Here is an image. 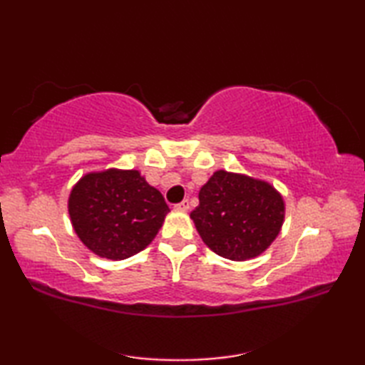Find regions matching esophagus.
<instances>
[{"label": "esophagus", "mask_w": 365, "mask_h": 365, "mask_svg": "<svg viewBox=\"0 0 365 365\" xmlns=\"http://www.w3.org/2000/svg\"><path fill=\"white\" fill-rule=\"evenodd\" d=\"M175 210L188 212V210H190V202H188V199H185V200H182L180 204H177V205H175Z\"/></svg>", "instance_id": "esophagus-1"}]
</instances>
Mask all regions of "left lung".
<instances>
[{
    "label": "left lung",
    "mask_w": 365,
    "mask_h": 365,
    "mask_svg": "<svg viewBox=\"0 0 365 365\" xmlns=\"http://www.w3.org/2000/svg\"><path fill=\"white\" fill-rule=\"evenodd\" d=\"M285 204L273 185L216 170L199 191L191 220L202 242L229 260L257 257L281 232Z\"/></svg>",
    "instance_id": "1"
}]
</instances>
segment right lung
Returning a JSON list of instances; mask_svg holds the SVG:
<instances>
[{"mask_svg":"<svg viewBox=\"0 0 365 365\" xmlns=\"http://www.w3.org/2000/svg\"><path fill=\"white\" fill-rule=\"evenodd\" d=\"M169 207L139 170L83 175L68 196L75 234L98 257L123 260L152 243Z\"/></svg>","mask_w":365,"mask_h":365,"instance_id":"1","label":"right lung"}]
</instances>
